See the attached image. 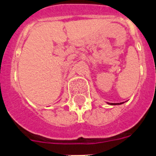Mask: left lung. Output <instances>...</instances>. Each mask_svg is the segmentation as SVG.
<instances>
[{
	"label": "left lung",
	"mask_w": 156,
	"mask_h": 156,
	"mask_svg": "<svg viewBox=\"0 0 156 156\" xmlns=\"http://www.w3.org/2000/svg\"><path fill=\"white\" fill-rule=\"evenodd\" d=\"M122 102H121V103H116V104H122ZM112 104H113V103H112ZM114 104H115V103H114Z\"/></svg>",
	"instance_id": "obj_1"
}]
</instances>
